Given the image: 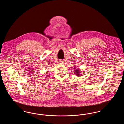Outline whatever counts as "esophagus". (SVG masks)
Returning a JSON list of instances; mask_svg holds the SVG:
<instances>
[{"label": "esophagus", "mask_w": 124, "mask_h": 124, "mask_svg": "<svg viewBox=\"0 0 124 124\" xmlns=\"http://www.w3.org/2000/svg\"><path fill=\"white\" fill-rule=\"evenodd\" d=\"M59 62H62L63 61H62V60H60V61H59Z\"/></svg>", "instance_id": "1"}]
</instances>
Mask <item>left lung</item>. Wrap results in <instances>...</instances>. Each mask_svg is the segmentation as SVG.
<instances>
[{"mask_svg":"<svg viewBox=\"0 0 124 124\" xmlns=\"http://www.w3.org/2000/svg\"><path fill=\"white\" fill-rule=\"evenodd\" d=\"M74 68H73V71H74L75 74L77 76H81L82 73H81V69L80 68H77L76 66L73 67Z\"/></svg>","mask_w":124,"mask_h":124,"instance_id":"1","label":"left lung"}]
</instances>
